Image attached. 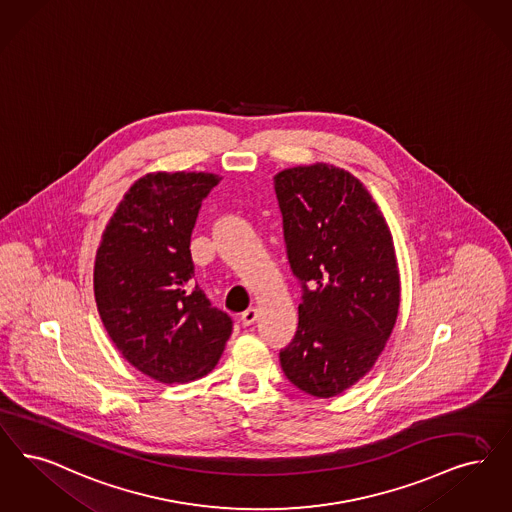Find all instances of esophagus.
I'll use <instances>...</instances> for the list:
<instances>
[{"label": "esophagus", "mask_w": 512, "mask_h": 512, "mask_svg": "<svg viewBox=\"0 0 512 512\" xmlns=\"http://www.w3.org/2000/svg\"><path fill=\"white\" fill-rule=\"evenodd\" d=\"M257 316H259V310L255 307L247 308L246 312L242 314V324L244 326H253L255 324V320H257Z\"/></svg>", "instance_id": "obj_1"}]
</instances>
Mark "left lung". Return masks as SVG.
Returning a JSON list of instances; mask_svg holds the SVG:
<instances>
[{
	"mask_svg": "<svg viewBox=\"0 0 512 512\" xmlns=\"http://www.w3.org/2000/svg\"><path fill=\"white\" fill-rule=\"evenodd\" d=\"M274 190L289 266L303 286L299 328L280 364L297 389L331 398L375 366L396 324L392 234L368 188L341 167H289Z\"/></svg>",
	"mask_w": 512,
	"mask_h": 512,
	"instance_id": "left-lung-1",
	"label": "left lung"
}]
</instances>
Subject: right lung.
<instances>
[{"instance_id":"1","label":"right lung","mask_w":512,"mask_h":512,"mask_svg":"<svg viewBox=\"0 0 512 512\" xmlns=\"http://www.w3.org/2000/svg\"><path fill=\"white\" fill-rule=\"evenodd\" d=\"M213 173H148L104 228L95 257V301L114 345L144 375L186 383L217 366L230 316L192 284L190 236Z\"/></svg>"}]
</instances>
